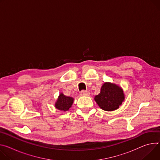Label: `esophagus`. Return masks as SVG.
Listing matches in <instances>:
<instances>
[{
  "mask_svg": "<svg viewBox=\"0 0 160 160\" xmlns=\"http://www.w3.org/2000/svg\"><path fill=\"white\" fill-rule=\"evenodd\" d=\"M80 96H89L90 95V92L83 90V91H80Z\"/></svg>",
  "mask_w": 160,
  "mask_h": 160,
  "instance_id": "1",
  "label": "esophagus"
}]
</instances>
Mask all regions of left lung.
<instances>
[{
    "label": "left lung",
    "mask_w": 160,
    "mask_h": 160,
    "mask_svg": "<svg viewBox=\"0 0 160 160\" xmlns=\"http://www.w3.org/2000/svg\"><path fill=\"white\" fill-rule=\"evenodd\" d=\"M99 107L106 111L118 109L124 99L122 89L117 85L105 83L101 87L100 93L94 98Z\"/></svg>",
    "instance_id": "left-lung-1"
}]
</instances>
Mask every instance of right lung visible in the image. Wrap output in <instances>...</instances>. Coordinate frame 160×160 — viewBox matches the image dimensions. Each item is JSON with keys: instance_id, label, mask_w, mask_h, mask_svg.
<instances>
[{"instance_id": "add662e5", "label": "right lung", "mask_w": 160, "mask_h": 160, "mask_svg": "<svg viewBox=\"0 0 160 160\" xmlns=\"http://www.w3.org/2000/svg\"><path fill=\"white\" fill-rule=\"evenodd\" d=\"M72 102H73V98L69 96H66L62 93H61L55 103V107L58 110L65 112L71 108Z\"/></svg>"}]
</instances>
